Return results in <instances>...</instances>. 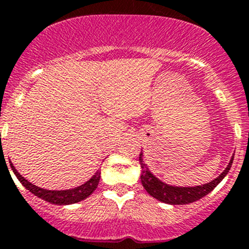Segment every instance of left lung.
<instances>
[{
    "mask_svg": "<svg viewBox=\"0 0 249 249\" xmlns=\"http://www.w3.org/2000/svg\"><path fill=\"white\" fill-rule=\"evenodd\" d=\"M139 163L142 165V184L144 189L150 194L153 198L160 200V202L166 203V204H189L196 200L200 199L203 196H205L208 193H211L212 190L214 189L218 184H219L222 179L227 176V173L229 172L231 166L233 163V157L224 169V172L220 174L218 178L214 180L209 181L207 184L196 185V187H173V185L165 184L164 181L159 180L157 177H154L148 169L146 164L142 160V153L140 151L139 155Z\"/></svg>",
    "mask_w": 249,
    "mask_h": 249,
    "instance_id": "left-lung-1",
    "label": "left lung"
}]
</instances>
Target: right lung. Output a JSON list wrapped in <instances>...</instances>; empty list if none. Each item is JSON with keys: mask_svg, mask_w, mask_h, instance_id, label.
<instances>
[{"mask_svg": "<svg viewBox=\"0 0 249 249\" xmlns=\"http://www.w3.org/2000/svg\"><path fill=\"white\" fill-rule=\"evenodd\" d=\"M11 169L14 170L15 176L17 177V179L21 181V184L29 189L32 194H35L36 196L41 198V199L46 200V202L51 203V204H59V205H66V204H73V203L81 202L85 198H88L90 194H92L96 188H98L99 180H100V172L95 173V176L91 177V179H89L85 184L80 185V187L72 188V189L68 190H47L42 189L40 187H36L35 184L30 183L27 179L23 178L20 173L17 172L16 168L12 165V163L10 161Z\"/></svg>", "mask_w": 249, "mask_h": 249, "instance_id": "1", "label": "right lung"}]
</instances>
